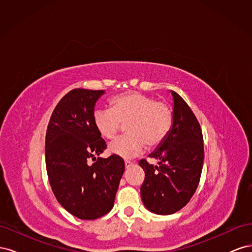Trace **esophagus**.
<instances>
[{
    "instance_id": "esophagus-1",
    "label": "esophagus",
    "mask_w": 252,
    "mask_h": 252,
    "mask_svg": "<svg viewBox=\"0 0 252 252\" xmlns=\"http://www.w3.org/2000/svg\"><path fill=\"white\" fill-rule=\"evenodd\" d=\"M133 163L131 161H129V159H125V167L126 168H129V167L132 166Z\"/></svg>"
}]
</instances>
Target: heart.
<instances>
[{"label":"heart","mask_w":252,"mask_h":252,"mask_svg":"<svg viewBox=\"0 0 252 252\" xmlns=\"http://www.w3.org/2000/svg\"><path fill=\"white\" fill-rule=\"evenodd\" d=\"M110 108H96L93 121L97 132L104 139L111 140L126 124L125 135L111 142V154L131 158L146 148L161 145L168 135L173 121L170 106L140 93L122 94L113 96Z\"/></svg>","instance_id":"obj_1"}]
</instances>
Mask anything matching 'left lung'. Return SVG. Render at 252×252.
Here are the masks:
<instances>
[{
	"label": "left lung",
	"instance_id": "left-lung-1",
	"mask_svg": "<svg viewBox=\"0 0 252 252\" xmlns=\"http://www.w3.org/2000/svg\"><path fill=\"white\" fill-rule=\"evenodd\" d=\"M173 121L165 141L149 155L158 166L143 158L145 171L141 186L142 201L157 215H172L190 201L199 185L204 162L201 126L187 103L174 91Z\"/></svg>",
	"mask_w": 252,
	"mask_h": 252
}]
</instances>
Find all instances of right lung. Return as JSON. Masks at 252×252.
Returning a JSON list of instances; mask_svg holds the SVG:
<instances>
[{
	"label": "right lung",
	"mask_w": 252,
	"mask_h": 252,
	"mask_svg": "<svg viewBox=\"0 0 252 252\" xmlns=\"http://www.w3.org/2000/svg\"><path fill=\"white\" fill-rule=\"evenodd\" d=\"M104 93L82 88L69 91L56 106L46 131L45 158L51 189L62 207L81 220H95L112 209L125 170L119 156L98 158L107 145L93 116Z\"/></svg>",
	"instance_id": "add662e5"
}]
</instances>
